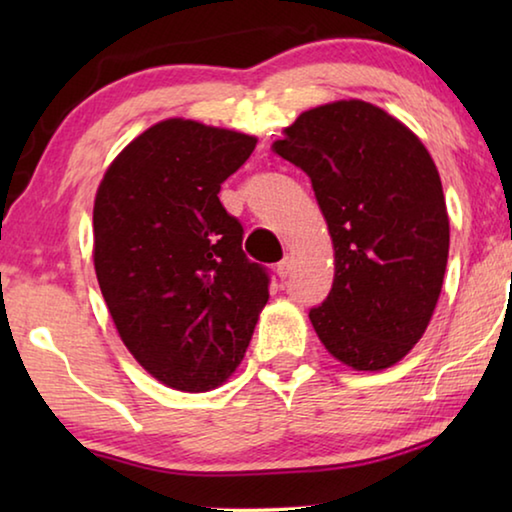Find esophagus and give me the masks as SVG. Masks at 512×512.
<instances>
[{
  "label": "esophagus",
  "mask_w": 512,
  "mask_h": 512,
  "mask_svg": "<svg viewBox=\"0 0 512 512\" xmlns=\"http://www.w3.org/2000/svg\"><path fill=\"white\" fill-rule=\"evenodd\" d=\"M275 271H277V275H280V277H282V280H287V277H289V273H291V259H289V257H284V259H282V262H280V264H277V268H275Z\"/></svg>",
  "instance_id": "34e87169"
}]
</instances>
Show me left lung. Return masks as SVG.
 Segmentation results:
<instances>
[{"mask_svg":"<svg viewBox=\"0 0 512 512\" xmlns=\"http://www.w3.org/2000/svg\"><path fill=\"white\" fill-rule=\"evenodd\" d=\"M273 151L307 173L332 235V291L309 311L318 339L354 370L391 368L422 339L447 268V205L429 151L359 99L302 112Z\"/></svg>","mask_w":512,"mask_h":512,"instance_id":"1","label":"left lung"}]
</instances>
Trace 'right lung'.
<instances>
[{
  "label": "right lung",
  "instance_id": "1",
  "mask_svg": "<svg viewBox=\"0 0 512 512\" xmlns=\"http://www.w3.org/2000/svg\"><path fill=\"white\" fill-rule=\"evenodd\" d=\"M257 140L164 119L121 151L94 198V271L121 341L162 384L221 386L244 359L268 273L219 201Z\"/></svg>",
  "mask_w": 512,
  "mask_h": 512
}]
</instances>
